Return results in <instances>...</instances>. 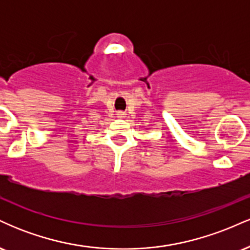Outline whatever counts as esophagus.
Listing matches in <instances>:
<instances>
[{"mask_svg":"<svg viewBox=\"0 0 250 250\" xmlns=\"http://www.w3.org/2000/svg\"><path fill=\"white\" fill-rule=\"evenodd\" d=\"M117 116H119V117H125V113H123V111H119V113H117Z\"/></svg>","mask_w":250,"mask_h":250,"instance_id":"obj_1","label":"esophagus"}]
</instances>
